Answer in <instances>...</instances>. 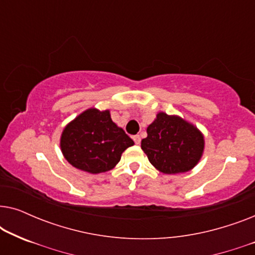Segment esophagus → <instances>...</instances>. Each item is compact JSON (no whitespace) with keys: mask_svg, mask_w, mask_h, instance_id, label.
Masks as SVG:
<instances>
[{"mask_svg":"<svg viewBox=\"0 0 255 255\" xmlns=\"http://www.w3.org/2000/svg\"><path fill=\"white\" fill-rule=\"evenodd\" d=\"M132 138H133V141L135 142V145H139V144H140V140H141V139H140V135H139V134H135V135H133V137H132Z\"/></svg>","mask_w":255,"mask_h":255,"instance_id":"esophagus-1","label":"esophagus"}]
</instances>
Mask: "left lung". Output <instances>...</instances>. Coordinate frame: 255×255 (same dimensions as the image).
<instances>
[{
  "label": "left lung",
  "mask_w": 255,
  "mask_h": 255,
  "mask_svg": "<svg viewBox=\"0 0 255 255\" xmlns=\"http://www.w3.org/2000/svg\"><path fill=\"white\" fill-rule=\"evenodd\" d=\"M146 131L147 137L141 140V149L159 172L172 175L186 173L200 162L204 135L194 124L161 111Z\"/></svg>",
  "instance_id": "obj_1"
}]
</instances>
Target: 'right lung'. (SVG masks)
Instances as JSON below:
<instances>
[{"instance_id":"add662e5","label":"right lung","mask_w":255,"mask_h":255,"mask_svg":"<svg viewBox=\"0 0 255 255\" xmlns=\"http://www.w3.org/2000/svg\"><path fill=\"white\" fill-rule=\"evenodd\" d=\"M134 142L111 120L109 110L89 108L69 122L60 137L62 155L73 167L90 174L113 169Z\"/></svg>"}]
</instances>
